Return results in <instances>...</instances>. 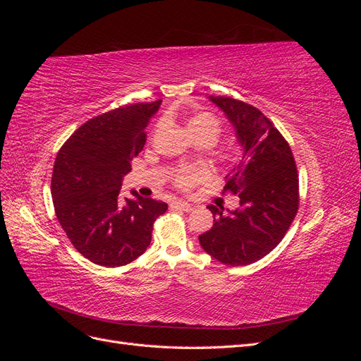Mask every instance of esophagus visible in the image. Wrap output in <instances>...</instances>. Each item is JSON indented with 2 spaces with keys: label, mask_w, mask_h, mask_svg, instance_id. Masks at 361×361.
<instances>
[{
  "label": "esophagus",
  "mask_w": 361,
  "mask_h": 361,
  "mask_svg": "<svg viewBox=\"0 0 361 361\" xmlns=\"http://www.w3.org/2000/svg\"><path fill=\"white\" fill-rule=\"evenodd\" d=\"M171 206H173V207H178V209L185 211V212H191V211L194 209V206H192V204H190V203H187V202H182V200L173 202V203H171Z\"/></svg>",
  "instance_id": "34e87169"
}]
</instances>
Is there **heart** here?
<instances>
[{"mask_svg": "<svg viewBox=\"0 0 361 361\" xmlns=\"http://www.w3.org/2000/svg\"><path fill=\"white\" fill-rule=\"evenodd\" d=\"M187 129L194 138L204 137L209 138L212 143L220 134V120H218L212 113L207 111H197L191 114L187 118ZM207 178V171L202 167H183L179 169L174 174V182H176L182 188H190L195 182L204 180Z\"/></svg>", "mask_w": 361, "mask_h": 361, "instance_id": "1", "label": "heart"}]
</instances>
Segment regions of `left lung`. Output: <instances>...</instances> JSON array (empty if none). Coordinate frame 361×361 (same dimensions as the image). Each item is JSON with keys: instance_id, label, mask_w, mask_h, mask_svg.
<instances>
[{"instance_id": "left-lung-1", "label": "left lung", "mask_w": 361, "mask_h": 361, "mask_svg": "<svg viewBox=\"0 0 361 361\" xmlns=\"http://www.w3.org/2000/svg\"><path fill=\"white\" fill-rule=\"evenodd\" d=\"M209 101L235 128L244 155L224 185L238 194L239 207L226 214L223 206H207L214 226L199 241L221 264L243 267L267 256L288 232L300 203L298 171L288 141L256 106L226 96Z\"/></svg>"}]
</instances>
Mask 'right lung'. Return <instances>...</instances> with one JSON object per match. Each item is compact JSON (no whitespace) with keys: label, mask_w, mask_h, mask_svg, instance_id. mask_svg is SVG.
Segmentation results:
<instances>
[{"label":"right lung","mask_w":361,"mask_h":361,"mask_svg":"<svg viewBox=\"0 0 361 361\" xmlns=\"http://www.w3.org/2000/svg\"><path fill=\"white\" fill-rule=\"evenodd\" d=\"M161 99L116 108L90 118L66 140L54 164V209L73 247L93 264L116 268L147 250L167 203L135 191L122 197L125 174L146 143L145 129Z\"/></svg>","instance_id":"right-lung-1"}]
</instances>
